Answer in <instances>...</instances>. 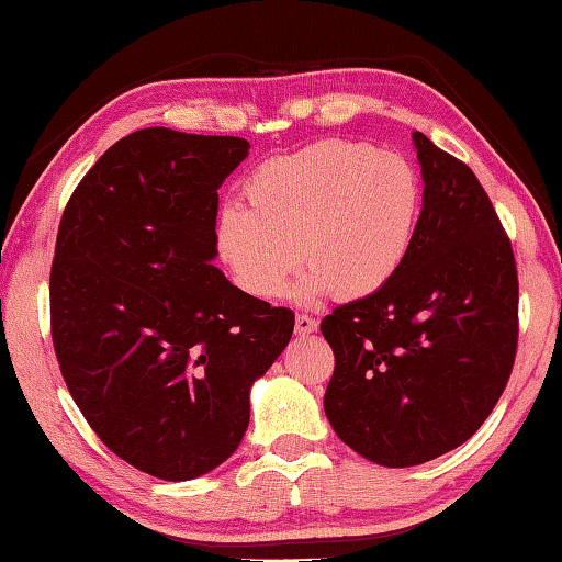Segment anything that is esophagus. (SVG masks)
I'll list each match as a JSON object with an SVG mask.
<instances>
[{
  "label": "esophagus",
  "instance_id": "esophagus-1",
  "mask_svg": "<svg viewBox=\"0 0 562 562\" xmlns=\"http://www.w3.org/2000/svg\"><path fill=\"white\" fill-rule=\"evenodd\" d=\"M294 331H297V335H312V331H317V319L312 317V315H297L294 317Z\"/></svg>",
  "mask_w": 562,
  "mask_h": 562
}]
</instances>
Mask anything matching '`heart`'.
Masks as SVG:
<instances>
[{
	"instance_id": "heart-1",
	"label": "heart",
	"mask_w": 562,
	"mask_h": 562,
	"mask_svg": "<svg viewBox=\"0 0 562 562\" xmlns=\"http://www.w3.org/2000/svg\"><path fill=\"white\" fill-rule=\"evenodd\" d=\"M227 207L217 245L245 292L278 300L302 262V294H374L396 278L422 221L424 183L412 160L349 138L270 158Z\"/></svg>"
}]
</instances>
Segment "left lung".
I'll list each match as a JSON object with an SVG mask.
<instances>
[{
	"instance_id": "left-lung-1",
	"label": "left lung",
	"mask_w": 562,
	"mask_h": 562,
	"mask_svg": "<svg viewBox=\"0 0 562 562\" xmlns=\"http://www.w3.org/2000/svg\"><path fill=\"white\" fill-rule=\"evenodd\" d=\"M424 211L396 278L322 319L335 351L331 429L364 459L406 469L481 429L518 349V270L491 198L463 160L414 133Z\"/></svg>"
}]
</instances>
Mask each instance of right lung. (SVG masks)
Masks as SVG:
<instances>
[{
    "label": "right lung",
    "mask_w": 562,
    "mask_h": 562,
    "mask_svg": "<svg viewBox=\"0 0 562 562\" xmlns=\"http://www.w3.org/2000/svg\"><path fill=\"white\" fill-rule=\"evenodd\" d=\"M245 138L140 128L103 154L64 207L49 312L66 389L138 471L198 479L250 422V386L288 347L294 312L225 280L217 188Z\"/></svg>",
    "instance_id": "obj_1"
}]
</instances>
